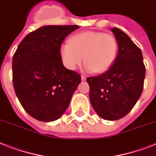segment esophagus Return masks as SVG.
<instances>
[{
	"instance_id": "obj_1",
	"label": "esophagus",
	"mask_w": 156,
	"mask_h": 156,
	"mask_svg": "<svg viewBox=\"0 0 156 156\" xmlns=\"http://www.w3.org/2000/svg\"><path fill=\"white\" fill-rule=\"evenodd\" d=\"M81 79H82V81H86V80H87V78H86L85 76L82 75V76H81Z\"/></svg>"
}]
</instances>
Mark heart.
Returning a JSON list of instances; mask_svg holds the SVG:
<instances>
[{
    "label": "heart",
    "instance_id": "heart-1",
    "mask_svg": "<svg viewBox=\"0 0 156 156\" xmlns=\"http://www.w3.org/2000/svg\"><path fill=\"white\" fill-rule=\"evenodd\" d=\"M117 48L113 35L85 31L72 36L69 43L61 44L60 55L64 66L69 70H74L84 59L86 70L102 73L113 64Z\"/></svg>",
    "mask_w": 156,
    "mask_h": 156
}]
</instances>
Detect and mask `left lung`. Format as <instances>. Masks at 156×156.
Here are the masks:
<instances>
[{
	"label": "left lung",
	"mask_w": 156,
	"mask_h": 156,
	"mask_svg": "<svg viewBox=\"0 0 156 156\" xmlns=\"http://www.w3.org/2000/svg\"><path fill=\"white\" fill-rule=\"evenodd\" d=\"M118 45L116 60L101 75L87 78L90 104L107 121L122 118L131 111L143 92L146 68L140 48L118 28H112Z\"/></svg>",
	"instance_id": "obj_1"
}]
</instances>
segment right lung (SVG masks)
<instances>
[{
  "mask_svg": "<svg viewBox=\"0 0 156 156\" xmlns=\"http://www.w3.org/2000/svg\"><path fill=\"white\" fill-rule=\"evenodd\" d=\"M77 25L44 26L19 44L12 61L16 95L30 116L40 121H56L69 105L81 76L64 66L60 48Z\"/></svg>",
  "mask_w": 156,
  "mask_h": 156,
  "instance_id": "obj_1",
  "label": "right lung"
}]
</instances>
